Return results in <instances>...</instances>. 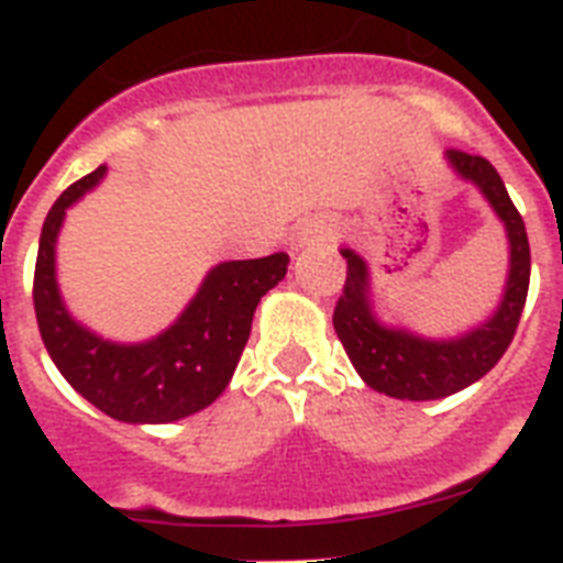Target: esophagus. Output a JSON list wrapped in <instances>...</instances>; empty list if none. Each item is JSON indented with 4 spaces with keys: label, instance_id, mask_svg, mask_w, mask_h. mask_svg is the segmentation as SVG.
<instances>
[{
    "label": "esophagus",
    "instance_id": "1",
    "mask_svg": "<svg viewBox=\"0 0 563 563\" xmlns=\"http://www.w3.org/2000/svg\"><path fill=\"white\" fill-rule=\"evenodd\" d=\"M313 239H324V232L316 230V232H310V239L308 235H305V239H296V247H301V244H308V241H313Z\"/></svg>",
    "mask_w": 563,
    "mask_h": 563
}]
</instances>
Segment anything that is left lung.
I'll list each match as a JSON object with an SVG mask.
<instances>
[{
    "mask_svg": "<svg viewBox=\"0 0 563 563\" xmlns=\"http://www.w3.org/2000/svg\"><path fill=\"white\" fill-rule=\"evenodd\" d=\"M445 164L463 184H472L486 198L506 230L509 271L500 301L489 319L457 336H422L406 324L385 322L376 313L371 267L356 250L342 247L347 262L345 290L333 310L339 342L362 383L394 399H443L463 391L498 365L512 342L529 290V239L523 218L506 192L498 169L481 155L457 148L445 152Z\"/></svg>",
    "mask_w": 563,
    "mask_h": 563,
    "instance_id": "1",
    "label": "left lung"
}]
</instances>
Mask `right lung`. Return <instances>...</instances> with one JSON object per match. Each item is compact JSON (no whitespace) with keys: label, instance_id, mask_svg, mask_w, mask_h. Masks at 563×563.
I'll list each match as a JSON object with an SVG mask.
<instances>
[{"label":"right lung","instance_id":"obj_1","mask_svg":"<svg viewBox=\"0 0 563 563\" xmlns=\"http://www.w3.org/2000/svg\"><path fill=\"white\" fill-rule=\"evenodd\" d=\"M106 172V164L97 166L65 189L42 224L34 273L42 342L74 391L111 420L132 426L184 420L224 394L247 345L255 308L287 276L290 255L216 264L169 328L141 342L106 339L68 310L57 282V241L65 216L103 184Z\"/></svg>","mask_w":563,"mask_h":563}]
</instances>
